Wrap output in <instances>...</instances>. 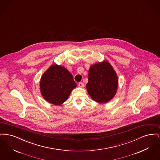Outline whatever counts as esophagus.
<instances>
[{"instance_id":"34e87169","label":"esophagus","mask_w":160,"mask_h":160,"mask_svg":"<svg viewBox=\"0 0 160 160\" xmlns=\"http://www.w3.org/2000/svg\"><path fill=\"white\" fill-rule=\"evenodd\" d=\"M78 86L80 88H83L84 84L83 82H80V83H78Z\"/></svg>"}]
</instances>
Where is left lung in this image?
Listing matches in <instances>:
<instances>
[{
    "label": "left lung",
    "instance_id": "8db88e82",
    "mask_svg": "<svg viewBox=\"0 0 160 160\" xmlns=\"http://www.w3.org/2000/svg\"><path fill=\"white\" fill-rule=\"evenodd\" d=\"M118 84L116 73L107 61L93 65L89 68L86 88L90 97L97 102L106 103L112 99Z\"/></svg>",
    "mask_w": 160,
    "mask_h": 160
}]
</instances>
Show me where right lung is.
I'll list each match as a JSON object with an SVG mask.
<instances>
[{"label": "right lung", "mask_w": 160, "mask_h": 160, "mask_svg": "<svg viewBox=\"0 0 160 160\" xmlns=\"http://www.w3.org/2000/svg\"><path fill=\"white\" fill-rule=\"evenodd\" d=\"M76 86L68 69L57 65H53L48 69L40 82L42 97L54 105H61L67 101Z\"/></svg>", "instance_id": "1"}]
</instances>
